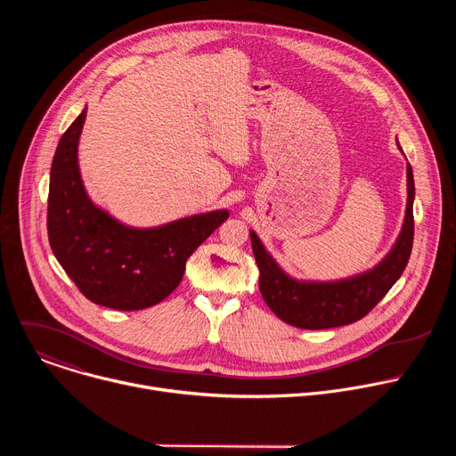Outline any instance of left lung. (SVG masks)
I'll return each mask as SVG.
<instances>
[{"label": "left lung", "mask_w": 456, "mask_h": 456, "mask_svg": "<svg viewBox=\"0 0 456 456\" xmlns=\"http://www.w3.org/2000/svg\"><path fill=\"white\" fill-rule=\"evenodd\" d=\"M406 176L408 202L403 229L380 262L361 274L336 281L296 280L278 265L262 240L250 231L252 252L259 269V292L281 321L305 330L345 327L364 317L394 287L408 265L413 247L415 182L410 164Z\"/></svg>", "instance_id": "left-lung-1"}]
</instances>
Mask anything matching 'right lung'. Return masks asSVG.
<instances>
[{
  "mask_svg": "<svg viewBox=\"0 0 456 456\" xmlns=\"http://www.w3.org/2000/svg\"><path fill=\"white\" fill-rule=\"evenodd\" d=\"M86 108L62 134L50 169L48 241L77 289L95 305L142 310L182 281L187 257L227 218V209L192 215L157 227H129L95 206L79 171Z\"/></svg>",
  "mask_w": 456,
  "mask_h": 456,
  "instance_id": "obj_1",
  "label": "right lung"
}]
</instances>
